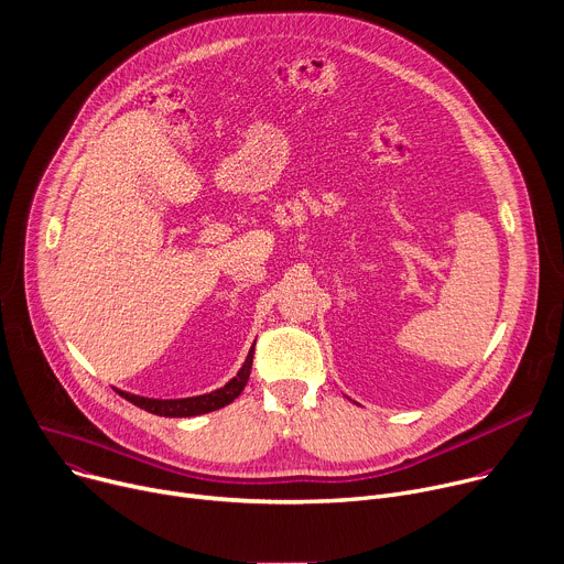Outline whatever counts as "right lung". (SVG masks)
<instances>
[{
	"label": "right lung",
	"mask_w": 564,
	"mask_h": 564,
	"mask_svg": "<svg viewBox=\"0 0 564 564\" xmlns=\"http://www.w3.org/2000/svg\"><path fill=\"white\" fill-rule=\"evenodd\" d=\"M256 344V341H253ZM251 362H253V346L247 352V360L240 367V371L236 373V378H231L225 387L212 391V393H204V395H193V398H173V400H162V398H143V395H134L128 391H119L121 398L130 400L132 404L145 409L150 414H158V416H166V419H188V416H199V414H209L216 412V409L234 402L251 373Z\"/></svg>",
	"instance_id": "right-lung-1"
}]
</instances>
